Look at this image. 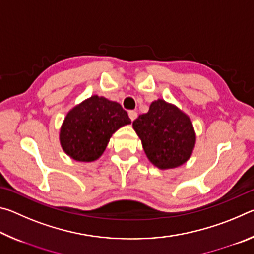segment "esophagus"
Masks as SVG:
<instances>
[{
	"mask_svg": "<svg viewBox=\"0 0 254 254\" xmlns=\"http://www.w3.org/2000/svg\"><path fill=\"white\" fill-rule=\"evenodd\" d=\"M128 117H130L131 121H134V120L136 119L137 117V113L135 111H128Z\"/></svg>",
	"mask_w": 254,
	"mask_h": 254,
	"instance_id": "34e87169",
	"label": "esophagus"
}]
</instances>
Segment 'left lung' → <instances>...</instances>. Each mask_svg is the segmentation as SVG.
Listing matches in <instances>:
<instances>
[{"instance_id":"8db88e82","label":"left lung","mask_w":254,"mask_h":254,"mask_svg":"<svg viewBox=\"0 0 254 254\" xmlns=\"http://www.w3.org/2000/svg\"><path fill=\"white\" fill-rule=\"evenodd\" d=\"M150 161L160 169L182 166L191 156L195 132L186 114L165 101L151 103L148 113L133 121Z\"/></svg>"}]
</instances>
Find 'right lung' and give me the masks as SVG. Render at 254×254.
<instances>
[{"label":"right lung","instance_id":"add662e5","mask_svg":"<svg viewBox=\"0 0 254 254\" xmlns=\"http://www.w3.org/2000/svg\"><path fill=\"white\" fill-rule=\"evenodd\" d=\"M130 123L127 111L119 103L94 95L67 114L60 130V143L75 160L94 161L104 152L112 134Z\"/></svg>","mask_w":254,"mask_h":254}]
</instances>
